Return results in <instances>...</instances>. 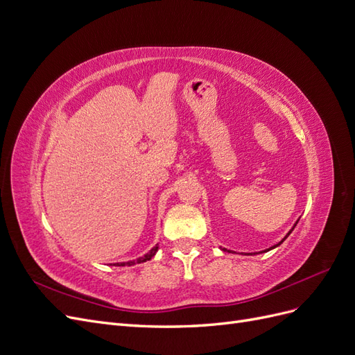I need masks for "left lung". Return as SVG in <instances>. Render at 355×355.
<instances>
[{
	"mask_svg": "<svg viewBox=\"0 0 355 355\" xmlns=\"http://www.w3.org/2000/svg\"><path fill=\"white\" fill-rule=\"evenodd\" d=\"M296 223H297V222H296ZM295 227H296V225H295ZM295 227H293V228H295ZM293 228H292V231H293ZM292 231H290V232H292ZM290 232H288V234L286 235V237H284V239H283V240H282L280 243H278V244H275V245H272V247H271V249H274V247H277V245H280V244H282V243H283V241H284V240H286V239L288 237V235H290ZM271 249H268V250H271ZM223 250H225V249H223Z\"/></svg>",
	"mask_w": 355,
	"mask_h": 355,
	"instance_id": "left-lung-1",
	"label": "left lung"
}]
</instances>
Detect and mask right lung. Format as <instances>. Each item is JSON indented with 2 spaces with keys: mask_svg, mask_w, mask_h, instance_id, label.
I'll use <instances>...</instances> for the list:
<instances>
[{
  "mask_svg": "<svg viewBox=\"0 0 355 355\" xmlns=\"http://www.w3.org/2000/svg\"><path fill=\"white\" fill-rule=\"evenodd\" d=\"M157 250H158V245H155L154 247V249H151V250H149L144 257H139V259H136V261H130V262H123V263H115L116 266H125V265H128V266H130V265H136V263H142V262H146V261H149V259H151V257L157 253Z\"/></svg>",
  "mask_w": 355,
  "mask_h": 355,
  "instance_id": "right-lung-1",
  "label": "right lung"
}]
</instances>
